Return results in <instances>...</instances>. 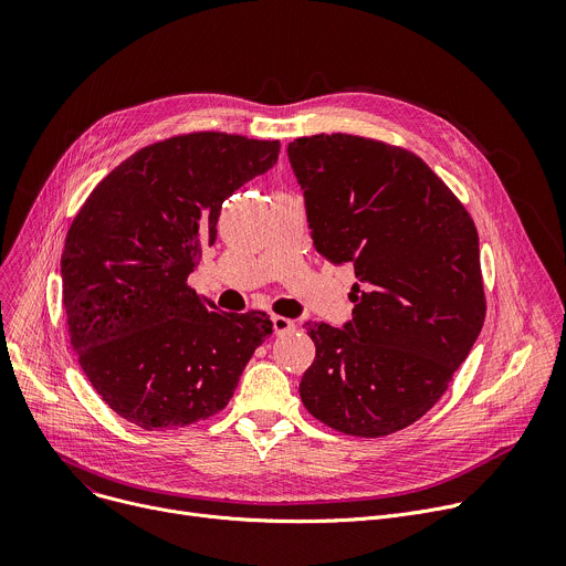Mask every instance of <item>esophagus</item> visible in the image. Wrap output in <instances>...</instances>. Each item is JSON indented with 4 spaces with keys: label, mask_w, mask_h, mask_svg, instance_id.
Wrapping results in <instances>:
<instances>
[{
    "label": "esophagus",
    "mask_w": 566,
    "mask_h": 566,
    "mask_svg": "<svg viewBox=\"0 0 566 566\" xmlns=\"http://www.w3.org/2000/svg\"><path fill=\"white\" fill-rule=\"evenodd\" d=\"M272 326H274V333H276V335H285V333L294 331V322L287 319V317H281V315H274V317H272Z\"/></svg>",
    "instance_id": "34e87169"
}]
</instances>
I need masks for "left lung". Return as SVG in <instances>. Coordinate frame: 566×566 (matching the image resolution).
<instances>
[{
  "label": "left lung",
  "instance_id": "left-lung-1",
  "mask_svg": "<svg viewBox=\"0 0 566 566\" xmlns=\"http://www.w3.org/2000/svg\"><path fill=\"white\" fill-rule=\"evenodd\" d=\"M287 157L317 251L359 279L344 328L305 324L317 355L301 400L342 433H396L441 400L481 333L474 220L407 148L322 133L294 139Z\"/></svg>",
  "mask_w": 566,
  "mask_h": 566
}]
</instances>
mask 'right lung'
I'll return each mask as SVG.
<instances>
[{
	"instance_id": "right-lung-1",
	"label": "right lung",
	"mask_w": 566,
	"mask_h": 566,
	"mask_svg": "<svg viewBox=\"0 0 566 566\" xmlns=\"http://www.w3.org/2000/svg\"><path fill=\"white\" fill-rule=\"evenodd\" d=\"M276 139L202 130L150 144L107 172L62 249V305L94 391L142 429L222 411L272 335L265 312L216 310L188 285L222 202L279 159Z\"/></svg>"
}]
</instances>
